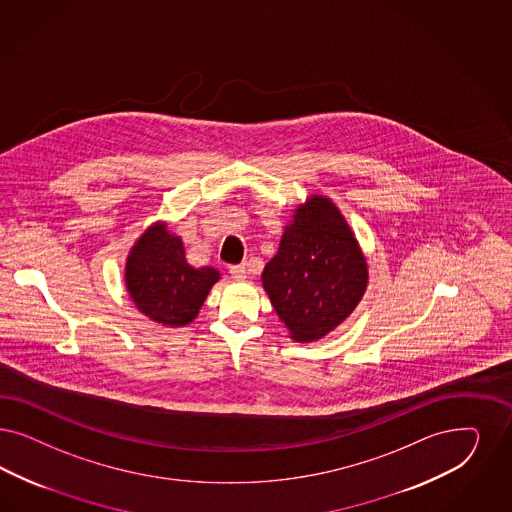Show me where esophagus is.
I'll list each match as a JSON object with an SVG mask.
<instances>
[{"label": "esophagus", "instance_id": "1", "mask_svg": "<svg viewBox=\"0 0 512 512\" xmlns=\"http://www.w3.org/2000/svg\"><path fill=\"white\" fill-rule=\"evenodd\" d=\"M230 276L234 278V280H246V266L244 265H234L230 266Z\"/></svg>", "mask_w": 512, "mask_h": 512}]
</instances>
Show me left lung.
I'll return each mask as SVG.
<instances>
[{"mask_svg":"<svg viewBox=\"0 0 512 512\" xmlns=\"http://www.w3.org/2000/svg\"><path fill=\"white\" fill-rule=\"evenodd\" d=\"M367 280L359 244L325 196H312L295 210L263 270L268 299L297 342H314L336 329L359 304Z\"/></svg>","mask_w":512,"mask_h":512,"instance_id":"obj_1","label":"left lung"}]
</instances>
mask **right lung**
I'll list each match as a JSON object with an SVG mask.
<instances>
[{
    "mask_svg": "<svg viewBox=\"0 0 512 512\" xmlns=\"http://www.w3.org/2000/svg\"><path fill=\"white\" fill-rule=\"evenodd\" d=\"M124 280L147 318L181 327L198 316L219 272L212 266L193 268L185 259L181 238L172 236L166 225H155L132 247Z\"/></svg>",
    "mask_w": 512,
    "mask_h": 512,
    "instance_id": "add662e5",
    "label": "right lung"
}]
</instances>
